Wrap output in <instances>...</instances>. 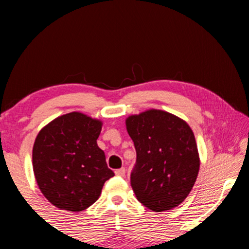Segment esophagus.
<instances>
[{"instance_id": "34e87169", "label": "esophagus", "mask_w": 249, "mask_h": 249, "mask_svg": "<svg viewBox=\"0 0 249 249\" xmlns=\"http://www.w3.org/2000/svg\"><path fill=\"white\" fill-rule=\"evenodd\" d=\"M125 168H121V169L115 170V175L119 177H125Z\"/></svg>"}]
</instances>
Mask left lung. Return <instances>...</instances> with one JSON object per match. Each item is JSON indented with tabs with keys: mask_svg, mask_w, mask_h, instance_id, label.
<instances>
[{
	"mask_svg": "<svg viewBox=\"0 0 249 249\" xmlns=\"http://www.w3.org/2000/svg\"><path fill=\"white\" fill-rule=\"evenodd\" d=\"M126 128L136 149L130 184L137 200L155 212L182 203L200 168L190 126L170 113L149 109L129 116Z\"/></svg>",
	"mask_w": 249,
	"mask_h": 249,
	"instance_id": "8db88e82",
	"label": "left lung"
}]
</instances>
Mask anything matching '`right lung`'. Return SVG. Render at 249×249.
Returning a JSON list of instances; mask_svg holds the SVG:
<instances>
[{
	"instance_id": "add662e5",
	"label": "right lung",
	"mask_w": 249,
	"mask_h": 249,
	"mask_svg": "<svg viewBox=\"0 0 249 249\" xmlns=\"http://www.w3.org/2000/svg\"><path fill=\"white\" fill-rule=\"evenodd\" d=\"M102 122L79 112L50 122L37 135L33 169L40 191L61 210L80 212L99 199L114 176L96 144Z\"/></svg>"
}]
</instances>
